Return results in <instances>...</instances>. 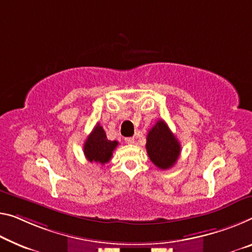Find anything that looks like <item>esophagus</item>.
<instances>
[{"instance_id": "34e87169", "label": "esophagus", "mask_w": 252, "mask_h": 252, "mask_svg": "<svg viewBox=\"0 0 252 252\" xmlns=\"http://www.w3.org/2000/svg\"><path fill=\"white\" fill-rule=\"evenodd\" d=\"M125 142L127 143V144H134L135 139H134V137H126Z\"/></svg>"}]
</instances>
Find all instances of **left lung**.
Segmentation results:
<instances>
[{
    "mask_svg": "<svg viewBox=\"0 0 252 252\" xmlns=\"http://www.w3.org/2000/svg\"><path fill=\"white\" fill-rule=\"evenodd\" d=\"M146 151L154 165L162 170L172 168L180 156L181 146L164 121H158L146 136Z\"/></svg>",
    "mask_w": 252,
    "mask_h": 252,
    "instance_id": "obj_1",
    "label": "left lung"
}]
</instances>
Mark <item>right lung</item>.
Instances as JSON below:
<instances>
[{"label":"right lung","instance_id":"add662e5","mask_svg":"<svg viewBox=\"0 0 252 252\" xmlns=\"http://www.w3.org/2000/svg\"><path fill=\"white\" fill-rule=\"evenodd\" d=\"M117 141H109L107 138L106 133L100 126L96 124L94 130L89 135L87 141L84 142L83 152L89 162H95V163L104 164L110 161L113 157L114 150L117 148Z\"/></svg>","mask_w":252,"mask_h":252}]
</instances>
